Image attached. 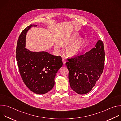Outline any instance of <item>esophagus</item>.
<instances>
[{"mask_svg": "<svg viewBox=\"0 0 121 121\" xmlns=\"http://www.w3.org/2000/svg\"><path fill=\"white\" fill-rule=\"evenodd\" d=\"M62 61H63V65H65V63H66V61H65V60H62Z\"/></svg>", "mask_w": 121, "mask_h": 121, "instance_id": "1", "label": "esophagus"}]
</instances>
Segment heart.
<instances>
[{
    "mask_svg": "<svg viewBox=\"0 0 121 121\" xmlns=\"http://www.w3.org/2000/svg\"><path fill=\"white\" fill-rule=\"evenodd\" d=\"M79 36L78 33L74 32L71 35L59 40V43L61 46H67L65 51L68 56H75L79 54L84 49L85 45L84 40L80 39L74 43L78 38ZM54 47L56 50H60V48L57 44H55Z\"/></svg>",
    "mask_w": 121,
    "mask_h": 121,
    "instance_id": "heart-1",
    "label": "heart"
}]
</instances>
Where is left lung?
<instances>
[{"label": "left lung", "instance_id": "obj_1", "mask_svg": "<svg viewBox=\"0 0 121 121\" xmlns=\"http://www.w3.org/2000/svg\"><path fill=\"white\" fill-rule=\"evenodd\" d=\"M65 65L68 69V79L71 89L79 94L89 92L103 72L105 51L102 41L86 53L67 58Z\"/></svg>", "mask_w": 121, "mask_h": 121}]
</instances>
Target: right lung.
<instances>
[{
	"instance_id": "right-lung-1",
	"label": "right lung",
	"mask_w": 121,
	"mask_h": 121,
	"mask_svg": "<svg viewBox=\"0 0 121 121\" xmlns=\"http://www.w3.org/2000/svg\"><path fill=\"white\" fill-rule=\"evenodd\" d=\"M30 25L21 32L16 47V60L21 77L27 87L38 94L48 92L54 87L55 78L62 66V57L46 52H32L25 48L26 32Z\"/></svg>"
}]
</instances>
